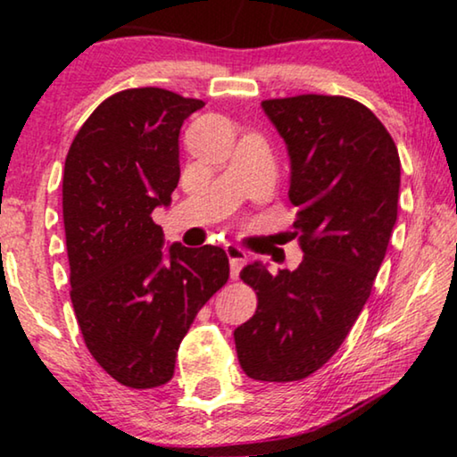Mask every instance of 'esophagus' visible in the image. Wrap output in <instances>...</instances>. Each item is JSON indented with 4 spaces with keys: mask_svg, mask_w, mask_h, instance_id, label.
Masks as SVG:
<instances>
[{
    "mask_svg": "<svg viewBox=\"0 0 457 457\" xmlns=\"http://www.w3.org/2000/svg\"><path fill=\"white\" fill-rule=\"evenodd\" d=\"M224 252H227L228 262H230V278H237L239 277L241 268L245 266L247 253L243 252L239 245H235V243H227V245H224Z\"/></svg>",
    "mask_w": 457,
    "mask_h": 457,
    "instance_id": "34e87169",
    "label": "esophagus"
}]
</instances>
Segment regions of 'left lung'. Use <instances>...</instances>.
Instances as JSON below:
<instances>
[{
  "instance_id": "1",
  "label": "left lung",
  "mask_w": 457,
  "mask_h": 457,
  "mask_svg": "<svg viewBox=\"0 0 457 457\" xmlns=\"http://www.w3.org/2000/svg\"><path fill=\"white\" fill-rule=\"evenodd\" d=\"M291 158L289 199L303 260L295 270H241L258 310L235 328L249 378L302 380L327 364L370 297L397 220L399 154L366 105L341 96L262 102Z\"/></svg>"
}]
</instances>
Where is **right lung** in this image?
Here are the masks:
<instances>
[{"label":"right lung","mask_w":457,"mask_h":457,"mask_svg":"<svg viewBox=\"0 0 457 457\" xmlns=\"http://www.w3.org/2000/svg\"><path fill=\"white\" fill-rule=\"evenodd\" d=\"M202 99L141 87L105 99L68 149L62 210L85 345L133 389L166 385L180 341L228 280L222 247H164L152 212L180 179L179 135Z\"/></svg>","instance_id":"1"}]
</instances>
